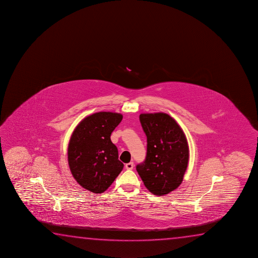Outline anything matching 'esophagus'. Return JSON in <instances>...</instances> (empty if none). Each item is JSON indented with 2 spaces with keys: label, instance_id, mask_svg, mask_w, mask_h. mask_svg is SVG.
<instances>
[{
  "label": "esophagus",
  "instance_id": "34e87169",
  "mask_svg": "<svg viewBox=\"0 0 258 258\" xmlns=\"http://www.w3.org/2000/svg\"><path fill=\"white\" fill-rule=\"evenodd\" d=\"M125 168H126V169H128V170L133 169V168H134V163H133L132 161H131V162H128V163L125 165Z\"/></svg>",
  "mask_w": 258,
  "mask_h": 258
}]
</instances>
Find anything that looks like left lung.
I'll return each instance as SVG.
<instances>
[{"mask_svg": "<svg viewBox=\"0 0 258 258\" xmlns=\"http://www.w3.org/2000/svg\"><path fill=\"white\" fill-rule=\"evenodd\" d=\"M147 138L145 161L137 171L150 192L168 195L183 182L189 161V146L183 130L164 112L139 116Z\"/></svg>", "mask_w": 258, "mask_h": 258, "instance_id": "obj_1", "label": "left lung"}]
</instances>
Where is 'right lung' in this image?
Returning <instances> with one entry per match:
<instances>
[{"label":"right lung","instance_id":"obj_1","mask_svg":"<svg viewBox=\"0 0 258 258\" xmlns=\"http://www.w3.org/2000/svg\"><path fill=\"white\" fill-rule=\"evenodd\" d=\"M121 119L117 112H96L82 119L72 134L68 151L72 175L94 194L107 190L123 168L110 138Z\"/></svg>","mask_w":258,"mask_h":258}]
</instances>
